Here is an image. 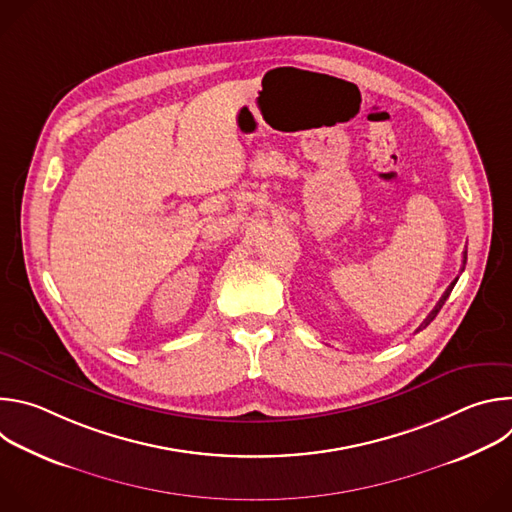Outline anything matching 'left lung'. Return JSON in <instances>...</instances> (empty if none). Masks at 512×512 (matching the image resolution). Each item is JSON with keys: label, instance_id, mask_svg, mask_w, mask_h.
I'll return each instance as SVG.
<instances>
[{"label": "left lung", "instance_id": "8db88e82", "mask_svg": "<svg viewBox=\"0 0 512 512\" xmlns=\"http://www.w3.org/2000/svg\"><path fill=\"white\" fill-rule=\"evenodd\" d=\"M466 259H468V251H464V259H462V269H460V273H462V271H464V267H466ZM458 277H460V275H458ZM458 277H456V279H454V281H452V283H450V285H448V289H446V291H444V296H442V298H440V302H437V306H435V308H433V310H431V312H429V316H427V318H425V320H423V324H421V326H419V328H417V330H415V332H419V330H423V328H427V326H429V324H431V322H433V318H435V316H437V312H440V310H442V306H444V304H446V300H448V298H450V294H452V289H454V285H456V281H458Z\"/></svg>", "mask_w": 512, "mask_h": 512}]
</instances>
